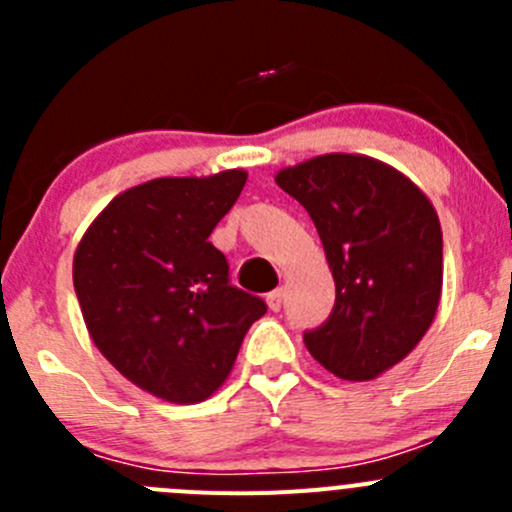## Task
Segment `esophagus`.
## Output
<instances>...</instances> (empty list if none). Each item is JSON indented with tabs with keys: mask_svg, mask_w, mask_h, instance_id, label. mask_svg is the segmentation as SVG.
I'll list each match as a JSON object with an SVG mask.
<instances>
[{
	"mask_svg": "<svg viewBox=\"0 0 512 512\" xmlns=\"http://www.w3.org/2000/svg\"><path fill=\"white\" fill-rule=\"evenodd\" d=\"M267 304H270L272 312H280L282 304H285V289H272V292L267 294Z\"/></svg>",
	"mask_w": 512,
	"mask_h": 512,
	"instance_id": "1",
	"label": "esophagus"
}]
</instances>
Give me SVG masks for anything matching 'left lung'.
<instances>
[{"mask_svg": "<svg viewBox=\"0 0 512 512\" xmlns=\"http://www.w3.org/2000/svg\"><path fill=\"white\" fill-rule=\"evenodd\" d=\"M319 232L337 299L327 322L304 332L309 354L344 381L399 364L436 317L443 235L431 200L391 165L329 153L277 173Z\"/></svg>", "mask_w": 512, "mask_h": 512, "instance_id": "obj_1", "label": "left lung"}]
</instances>
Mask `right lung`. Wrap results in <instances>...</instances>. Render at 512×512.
<instances>
[{
	"label": "right lung",
	"instance_id": "obj_1",
	"mask_svg": "<svg viewBox=\"0 0 512 512\" xmlns=\"http://www.w3.org/2000/svg\"><path fill=\"white\" fill-rule=\"evenodd\" d=\"M245 180L240 168L148 180L116 195L76 247L74 289L98 352L158 399L213 396L267 312L230 285L225 255L208 240Z\"/></svg>",
	"mask_w": 512,
	"mask_h": 512
}]
</instances>
